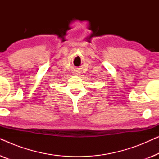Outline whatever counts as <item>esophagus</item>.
Masks as SVG:
<instances>
[{
	"mask_svg": "<svg viewBox=\"0 0 159 159\" xmlns=\"http://www.w3.org/2000/svg\"><path fill=\"white\" fill-rule=\"evenodd\" d=\"M73 73H74V75H79L80 74V71L78 70V69H75V70H74Z\"/></svg>",
	"mask_w": 159,
	"mask_h": 159,
	"instance_id": "1",
	"label": "esophagus"
}]
</instances>
